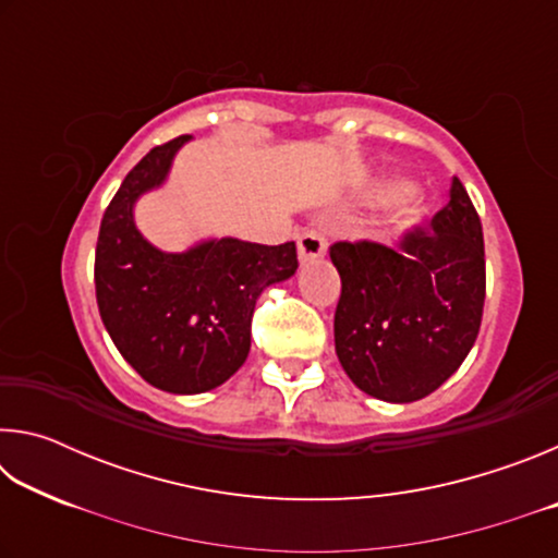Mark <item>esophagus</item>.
<instances>
[{"label":"esophagus","mask_w":558,"mask_h":558,"mask_svg":"<svg viewBox=\"0 0 558 558\" xmlns=\"http://www.w3.org/2000/svg\"><path fill=\"white\" fill-rule=\"evenodd\" d=\"M325 248H327L325 235L319 233V231L300 233V239H298V256H300L302 263L323 258L325 256Z\"/></svg>","instance_id":"esophagus-1"}]
</instances>
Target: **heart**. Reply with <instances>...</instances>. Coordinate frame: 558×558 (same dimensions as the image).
Segmentation results:
<instances>
[{
  "mask_svg": "<svg viewBox=\"0 0 558 558\" xmlns=\"http://www.w3.org/2000/svg\"><path fill=\"white\" fill-rule=\"evenodd\" d=\"M366 202L369 204H389L396 202L391 214L393 231H409L418 226L426 216V202L423 196L411 192V184L401 177H384L366 189Z\"/></svg>",
  "mask_w": 558,
  "mask_h": 558,
  "instance_id": "heart-1",
  "label": "heart"
}]
</instances>
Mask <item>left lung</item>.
Returning a JSON list of instances; mask_svg holds the SVG:
<instances>
[{"instance_id": "left-lung-1", "label": "left lung", "mask_w": 558, "mask_h": 558, "mask_svg": "<svg viewBox=\"0 0 558 558\" xmlns=\"http://www.w3.org/2000/svg\"><path fill=\"white\" fill-rule=\"evenodd\" d=\"M329 258L342 278L335 349L359 389L411 403L458 372L485 305L483 223L458 177L428 229L409 231L399 248L339 241Z\"/></svg>"}]
</instances>
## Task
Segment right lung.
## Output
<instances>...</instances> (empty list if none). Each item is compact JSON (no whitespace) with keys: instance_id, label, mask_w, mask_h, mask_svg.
I'll list each match as a JSON object with an SVG mask.
<instances>
[{"instance_id":"add662e5","label":"right lung","mask_w":558,"mask_h":558,"mask_svg":"<svg viewBox=\"0 0 558 558\" xmlns=\"http://www.w3.org/2000/svg\"><path fill=\"white\" fill-rule=\"evenodd\" d=\"M189 140H169L130 169L102 214L96 245L102 325L132 369L169 393L211 391L231 379L248 356L260 292L298 270L292 241L211 239L165 253L137 231V199L165 184Z\"/></svg>"}]
</instances>
